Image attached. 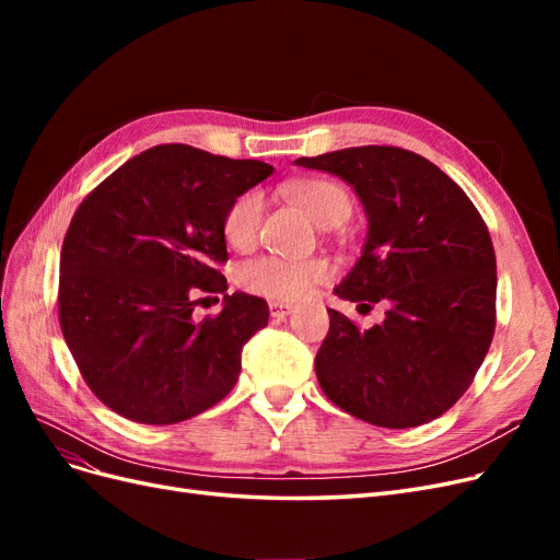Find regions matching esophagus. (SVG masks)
I'll return each mask as SVG.
<instances>
[{"label":"esophagus","instance_id":"obj_1","mask_svg":"<svg viewBox=\"0 0 560 560\" xmlns=\"http://www.w3.org/2000/svg\"><path fill=\"white\" fill-rule=\"evenodd\" d=\"M268 311H270V317L282 319V317H287V315H292V313H294V306H292V303L270 301V303H268Z\"/></svg>","mask_w":560,"mask_h":560}]
</instances>
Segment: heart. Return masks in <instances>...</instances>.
I'll return each instance as SVG.
<instances>
[{
    "label": "heart",
    "instance_id": "heart-1",
    "mask_svg": "<svg viewBox=\"0 0 560 560\" xmlns=\"http://www.w3.org/2000/svg\"><path fill=\"white\" fill-rule=\"evenodd\" d=\"M296 206L315 224L329 226L343 222L350 212V200L341 186L327 179H303L287 186ZM264 214V198L259 191H245L235 198L224 214V238L235 249H249L257 243ZM329 278V264L322 259H282L259 257L241 268V284L247 292L266 299L296 301L306 296L315 284Z\"/></svg>",
    "mask_w": 560,
    "mask_h": 560
}]
</instances>
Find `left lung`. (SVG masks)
Segmentation results:
<instances>
[{"label":"left lung","mask_w":560,"mask_h":560,"mask_svg":"<svg viewBox=\"0 0 560 560\" xmlns=\"http://www.w3.org/2000/svg\"><path fill=\"white\" fill-rule=\"evenodd\" d=\"M294 163L341 177L366 214L362 257L334 294L387 306L381 325L364 331L327 308L319 387L378 428H418L446 413L495 331V249L479 210L434 163L399 147H350Z\"/></svg>","instance_id":"1"}]
</instances>
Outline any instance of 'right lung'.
Instances as JSON below:
<instances>
[{
	"instance_id": "1",
	"label": "right lung",
	"mask_w": 560,
	"mask_h": 560,
	"mask_svg": "<svg viewBox=\"0 0 560 560\" xmlns=\"http://www.w3.org/2000/svg\"><path fill=\"white\" fill-rule=\"evenodd\" d=\"M270 175L264 161L159 144L83 198L60 252L58 315L83 381L118 416L173 425L233 389L268 303L225 294L222 314L196 320L192 296L226 292L224 214Z\"/></svg>"
}]
</instances>
